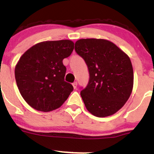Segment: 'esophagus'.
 Instances as JSON below:
<instances>
[{
    "label": "esophagus",
    "instance_id": "1",
    "mask_svg": "<svg viewBox=\"0 0 154 154\" xmlns=\"http://www.w3.org/2000/svg\"><path fill=\"white\" fill-rule=\"evenodd\" d=\"M72 85H73V87H74V89H77V82H74V83H72Z\"/></svg>",
    "mask_w": 154,
    "mask_h": 154
}]
</instances>
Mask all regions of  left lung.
<instances>
[{
    "label": "left lung",
    "instance_id": "1",
    "mask_svg": "<svg viewBox=\"0 0 154 154\" xmlns=\"http://www.w3.org/2000/svg\"><path fill=\"white\" fill-rule=\"evenodd\" d=\"M75 51L84 59L89 73L87 86L80 92L88 111L105 117L118 111L133 88V68L127 54L104 39H80Z\"/></svg>",
    "mask_w": 154,
    "mask_h": 154
}]
</instances>
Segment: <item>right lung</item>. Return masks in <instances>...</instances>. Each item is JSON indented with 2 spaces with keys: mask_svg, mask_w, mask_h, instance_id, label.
<instances>
[{
  "mask_svg": "<svg viewBox=\"0 0 154 154\" xmlns=\"http://www.w3.org/2000/svg\"><path fill=\"white\" fill-rule=\"evenodd\" d=\"M70 40L44 41L28 49L15 68V77L25 101L37 110L52 111L59 108L74 88L65 81L64 59L74 48Z\"/></svg>",
  "mask_w": 154,
  "mask_h": 154,
  "instance_id": "add662e5",
  "label": "right lung"
}]
</instances>
